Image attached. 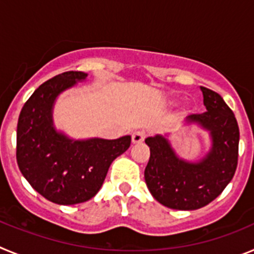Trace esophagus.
Returning <instances> with one entry per match:
<instances>
[{"label": "esophagus", "instance_id": "1", "mask_svg": "<svg viewBox=\"0 0 254 254\" xmlns=\"http://www.w3.org/2000/svg\"><path fill=\"white\" fill-rule=\"evenodd\" d=\"M146 137V133L143 131H134L132 133V142L133 143H141Z\"/></svg>", "mask_w": 254, "mask_h": 254}]
</instances>
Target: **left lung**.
Returning a JSON list of instances; mask_svg holds the SVG:
<instances>
[{
    "instance_id": "obj_1",
    "label": "left lung",
    "mask_w": 254,
    "mask_h": 254,
    "mask_svg": "<svg viewBox=\"0 0 254 254\" xmlns=\"http://www.w3.org/2000/svg\"><path fill=\"white\" fill-rule=\"evenodd\" d=\"M201 90L207 112L190 114L188 121L208 129L212 137L211 151L202 161L181 160L161 136L145 140L150 147L147 187L156 201L174 210H197L212 202L237 170L239 127L234 113L216 91L203 86Z\"/></svg>"
}]
</instances>
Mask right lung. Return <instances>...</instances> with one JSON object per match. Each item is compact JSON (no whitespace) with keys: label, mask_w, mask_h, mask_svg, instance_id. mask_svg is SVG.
I'll return each instance as SVG.
<instances>
[{"label":"right lung","mask_w":254,"mask_h":254,"mask_svg":"<svg viewBox=\"0 0 254 254\" xmlns=\"http://www.w3.org/2000/svg\"><path fill=\"white\" fill-rule=\"evenodd\" d=\"M86 76L81 71H67L49 78L26 100L17 121L20 172L38 193L58 205H75L93 198L112 161L131 145L129 136L72 141L53 128L52 107L58 94Z\"/></svg>","instance_id":"obj_1"}]
</instances>
